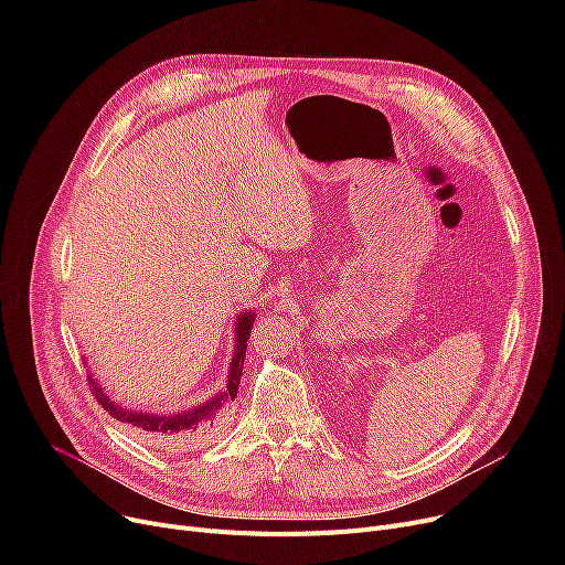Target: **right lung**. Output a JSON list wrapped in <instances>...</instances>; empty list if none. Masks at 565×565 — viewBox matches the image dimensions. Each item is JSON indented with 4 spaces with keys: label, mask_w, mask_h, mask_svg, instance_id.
I'll return each mask as SVG.
<instances>
[{
    "label": "right lung",
    "mask_w": 565,
    "mask_h": 565,
    "mask_svg": "<svg viewBox=\"0 0 565 565\" xmlns=\"http://www.w3.org/2000/svg\"><path fill=\"white\" fill-rule=\"evenodd\" d=\"M256 320L254 311H243L237 313L233 320V360L228 364V377H226V387H222L213 398H207L205 403H199L190 409H181L173 414H156V412H141V409H128L124 405L114 403L103 384L88 373V382H92V392L96 401L111 414L116 422L137 426L146 433H156V435H167V437H178V439H190L196 435H203L205 430H211L224 409L228 407L231 401H235L237 390H241V377H243V364H245V354H247V341L252 324ZM86 364V362H84Z\"/></svg>",
    "instance_id": "add662e5"
}]
</instances>
